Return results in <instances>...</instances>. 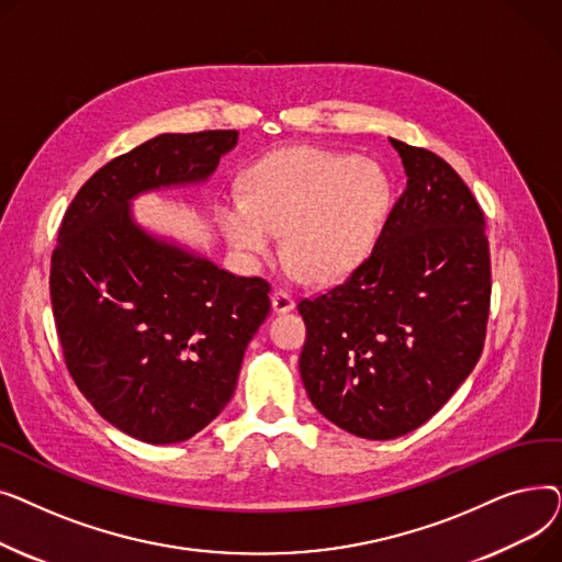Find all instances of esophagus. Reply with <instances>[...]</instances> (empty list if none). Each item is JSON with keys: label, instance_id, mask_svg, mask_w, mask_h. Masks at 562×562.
Listing matches in <instances>:
<instances>
[{"label": "esophagus", "instance_id": "esophagus-1", "mask_svg": "<svg viewBox=\"0 0 562 562\" xmlns=\"http://www.w3.org/2000/svg\"><path fill=\"white\" fill-rule=\"evenodd\" d=\"M271 303H273V312H278V314L291 312L293 307H296V299H293V293L289 289H276L271 296Z\"/></svg>", "mask_w": 562, "mask_h": 562}]
</instances>
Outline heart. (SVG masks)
Listing matches in <instances>:
<instances>
[{
    "instance_id": "heart-1",
    "label": "heart",
    "mask_w": 562,
    "mask_h": 562,
    "mask_svg": "<svg viewBox=\"0 0 562 562\" xmlns=\"http://www.w3.org/2000/svg\"><path fill=\"white\" fill-rule=\"evenodd\" d=\"M392 189L373 159L318 147H284L248 172L246 198H223L216 216L227 241L263 259L284 232L286 261L310 280H335L367 257Z\"/></svg>"
}]
</instances>
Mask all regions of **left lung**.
Masks as SVG:
<instances>
[{"label": "left lung", "mask_w": 562, "mask_h": 562, "mask_svg": "<svg viewBox=\"0 0 562 562\" xmlns=\"http://www.w3.org/2000/svg\"><path fill=\"white\" fill-rule=\"evenodd\" d=\"M390 143L407 187L371 255L341 284L299 303L307 396L364 439L415 430L453 396L483 352L492 293L476 198L435 153Z\"/></svg>", "instance_id": "8db88e82"}]
</instances>
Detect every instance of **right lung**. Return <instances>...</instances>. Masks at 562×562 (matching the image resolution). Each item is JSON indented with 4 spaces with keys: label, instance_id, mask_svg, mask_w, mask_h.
Segmentation results:
<instances>
[{
    "label": "right lung",
    "instance_id": "1",
    "mask_svg": "<svg viewBox=\"0 0 562 562\" xmlns=\"http://www.w3.org/2000/svg\"><path fill=\"white\" fill-rule=\"evenodd\" d=\"M239 132L159 134L111 159L70 202L49 296L66 367L111 426L175 445L229 403L271 284L147 234L136 195L210 180Z\"/></svg>",
    "mask_w": 562,
    "mask_h": 562
}]
</instances>
